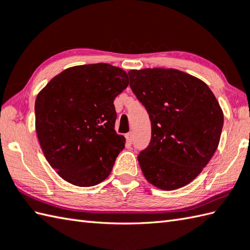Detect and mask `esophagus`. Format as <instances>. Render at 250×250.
Masks as SVG:
<instances>
[{
	"mask_svg": "<svg viewBox=\"0 0 250 250\" xmlns=\"http://www.w3.org/2000/svg\"><path fill=\"white\" fill-rule=\"evenodd\" d=\"M125 139H126V142H128L129 144H132V143H133V133L130 132V133L125 135Z\"/></svg>",
	"mask_w": 250,
	"mask_h": 250,
	"instance_id": "1",
	"label": "esophagus"
}]
</instances>
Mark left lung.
I'll return each mask as SVG.
<instances>
[{
    "instance_id": "left-lung-1",
    "label": "left lung",
    "mask_w": 250,
    "mask_h": 250,
    "mask_svg": "<svg viewBox=\"0 0 250 250\" xmlns=\"http://www.w3.org/2000/svg\"><path fill=\"white\" fill-rule=\"evenodd\" d=\"M130 87L151 121V140L137 160L145 178L162 190L198 176L218 147L224 113L208 86L174 68L131 70Z\"/></svg>"
}]
</instances>
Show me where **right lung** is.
Masks as SVG:
<instances>
[{"mask_svg": "<svg viewBox=\"0 0 250 250\" xmlns=\"http://www.w3.org/2000/svg\"><path fill=\"white\" fill-rule=\"evenodd\" d=\"M128 84L124 70L97 63L66 68L37 94V139L67 183L90 187L108 177L125 143L115 131L114 100Z\"/></svg>", "mask_w": 250, "mask_h": 250, "instance_id": "right-lung-1", "label": "right lung"}]
</instances>
